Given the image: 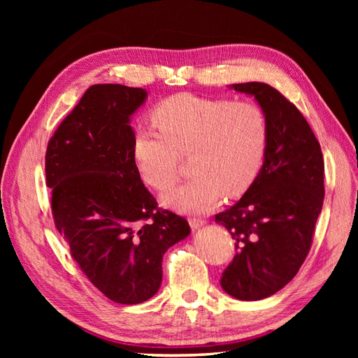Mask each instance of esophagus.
<instances>
[{"mask_svg":"<svg viewBox=\"0 0 358 358\" xmlns=\"http://www.w3.org/2000/svg\"><path fill=\"white\" fill-rule=\"evenodd\" d=\"M204 224H206V220H204V218H196V216H194V218L189 220V225H191L192 230L200 229V227L204 225Z\"/></svg>","mask_w":358,"mask_h":358,"instance_id":"1","label":"esophagus"}]
</instances>
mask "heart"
<instances>
[{
    "label": "heart",
    "mask_w": 358,
    "mask_h": 358,
    "mask_svg": "<svg viewBox=\"0 0 358 358\" xmlns=\"http://www.w3.org/2000/svg\"><path fill=\"white\" fill-rule=\"evenodd\" d=\"M152 119L161 134L137 125L133 134V155L149 187L170 189L179 179L182 157L191 155L194 176L164 197L170 208L208 212L222 194L243 196L262 171L268 122L254 101L176 94L155 107Z\"/></svg>",
    "instance_id": "b5f03b06"
}]
</instances>
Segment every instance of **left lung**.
Wrapping results in <instances>:
<instances>
[{
	"mask_svg": "<svg viewBox=\"0 0 358 358\" xmlns=\"http://www.w3.org/2000/svg\"><path fill=\"white\" fill-rule=\"evenodd\" d=\"M231 88L254 95L268 122L258 178L239 201L215 215L236 241L221 287L234 299L254 301L284 288L309 254L324 201V159L308 121L278 90L262 82Z\"/></svg>",
	"mask_w": 358,
	"mask_h": 358,
	"instance_id": "obj_1",
	"label": "left lung"
}]
</instances>
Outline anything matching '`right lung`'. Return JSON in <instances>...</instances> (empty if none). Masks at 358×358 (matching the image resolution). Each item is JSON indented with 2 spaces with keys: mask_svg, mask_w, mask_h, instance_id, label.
<instances>
[{
  "mask_svg": "<svg viewBox=\"0 0 358 358\" xmlns=\"http://www.w3.org/2000/svg\"><path fill=\"white\" fill-rule=\"evenodd\" d=\"M146 91L90 86L46 149V185L57 230L103 294L122 305L158 291L162 257L191 233L185 218L158 208L140 179L129 117Z\"/></svg>",
  "mask_w": 358,
  "mask_h": 358,
  "instance_id": "right-lung-1",
  "label": "right lung"
}]
</instances>
